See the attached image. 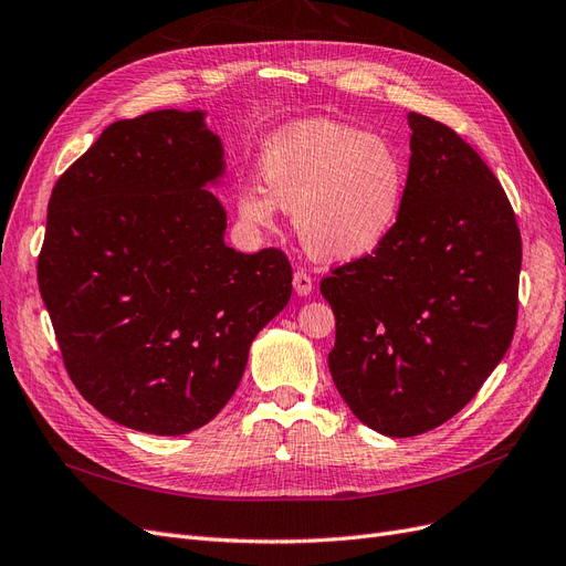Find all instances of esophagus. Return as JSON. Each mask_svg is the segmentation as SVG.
Listing matches in <instances>:
<instances>
[{
	"instance_id": "34e87169",
	"label": "esophagus",
	"mask_w": 566,
	"mask_h": 566,
	"mask_svg": "<svg viewBox=\"0 0 566 566\" xmlns=\"http://www.w3.org/2000/svg\"><path fill=\"white\" fill-rule=\"evenodd\" d=\"M294 291L298 296L313 294V277H310L307 272H303V270H296L294 272Z\"/></svg>"
}]
</instances>
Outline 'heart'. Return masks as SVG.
<instances>
[{
    "label": "heart",
    "instance_id": "obj_1",
    "mask_svg": "<svg viewBox=\"0 0 566 566\" xmlns=\"http://www.w3.org/2000/svg\"><path fill=\"white\" fill-rule=\"evenodd\" d=\"M260 184L237 197V213L268 230L277 207L294 213L303 247L322 261H357L390 240L405 209L409 167L388 138L326 119L291 124L259 157Z\"/></svg>",
    "mask_w": 566,
    "mask_h": 566
}]
</instances>
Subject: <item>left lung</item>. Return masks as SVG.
<instances>
[{
  "mask_svg": "<svg viewBox=\"0 0 566 566\" xmlns=\"http://www.w3.org/2000/svg\"><path fill=\"white\" fill-rule=\"evenodd\" d=\"M402 216L371 256L322 280L336 315L329 371L364 426L413 437L478 395L517 322L522 237L507 197L449 126L409 113Z\"/></svg>",
  "mask_w": 566,
  "mask_h": 566,
  "instance_id": "left-lung-1",
  "label": "left lung"
}]
</instances>
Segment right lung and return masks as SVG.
Instances as JSON below:
<instances>
[{
	"mask_svg": "<svg viewBox=\"0 0 566 566\" xmlns=\"http://www.w3.org/2000/svg\"><path fill=\"white\" fill-rule=\"evenodd\" d=\"M205 111L119 119L59 178L38 263L65 369L91 407L150 434L207 426L291 298L277 249L226 244Z\"/></svg>",
	"mask_w": 566,
	"mask_h": 566,
	"instance_id": "right-lung-1",
	"label": "right lung"
}]
</instances>
